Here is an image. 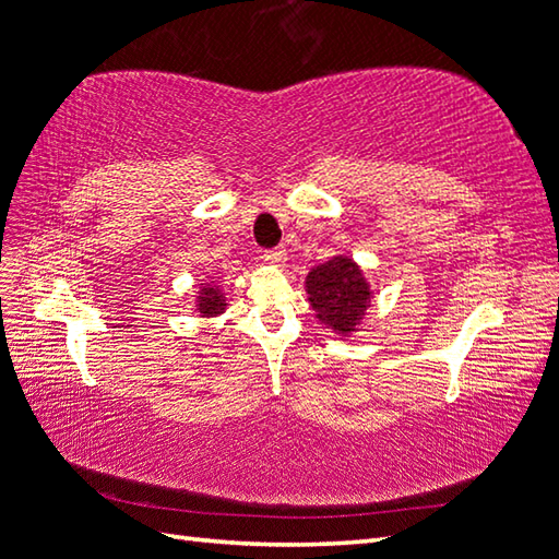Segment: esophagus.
<instances>
[{
    "instance_id": "esophagus-1",
    "label": "esophagus",
    "mask_w": 559,
    "mask_h": 559,
    "mask_svg": "<svg viewBox=\"0 0 559 559\" xmlns=\"http://www.w3.org/2000/svg\"><path fill=\"white\" fill-rule=\"evenodd\" d=\"M263 259H265V263L280 267V265H284V263H286V249H284V247L267 249V251L263 253Z\"/></svg>"
}]
</instances>
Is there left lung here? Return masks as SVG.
Returning <instances> with one entry per match:
<instances>
[{"label":"left lung","mask_w":559,"mask_h":559,"mask_svg":"<svg viewBox=\"0 0 559 559\" xmlns=\"http://www.w3.org/2000/svg\"><path fill=\"white\" fill-rule=\"evenodd\" d=\"M306 292L314 317L326 329L345 337L359 331L373 300L364 270L349 257H333L312 267L306 277Z\"/></svg>","instance_id":"1"}]
</instances>
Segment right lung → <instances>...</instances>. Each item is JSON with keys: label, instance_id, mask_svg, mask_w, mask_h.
I'll list each match as a JSON object with an SVG mask.
<instances>
[{"label": "right lung", "instance_id": "add662e5", "mask_svg": "<svg viewBox=\"0 0 559 559\" xmlns=\"http://www.w3.org/2000/svg\"><path fill=\"white\" fill-rule=\"evenodd\" d=\"M226 296L222 292V284L218 282H205L198 289V296H195V310L200 312V317H218L222 312H226Z\"/></svg>", "mask_w": 559, "mask_h": 559}]
</instances>
